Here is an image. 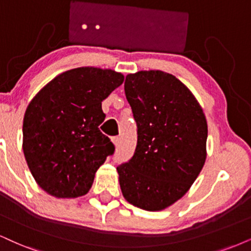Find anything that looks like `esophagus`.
Wrapping results in <instances>:
<instances>
[{
    "instance_id": "esophagus-1",
    "label": "esophagus",
    "mask_w": 251,
    "mask_h": 251,
    "mask_svg": "<svg viewBox=\"0 0 251 251\" xmlns=\"http://www.w3.org/2000/svg\"><path fill=\"white\" fill-rule=\"evenodd\" d=\"M111 141H113V143L115 144L116 147L120 144V137H119V136H115V137H113V138H111Z\"/></svg>"
}]
</instances>
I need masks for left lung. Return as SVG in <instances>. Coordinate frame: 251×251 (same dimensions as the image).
<instances>
[{
    "label": "left lung",
    "mask_w": 251,
    "mask_h": 251,
    "mask_svg": "<svg viewBox=\"0 0 251 251\" xmlns=\"http://www.w3.org/2000/svg\"><path fill=\"white\" fill-rule=\"evenodd\" d=\"M125 92L137 144L117 166L121 191L131 205L162 211L186 193L205 164V114L190 89L163 71L128 74Z\"/></svg>",
    "instance_id": "8db88e82"
}]
</instances>
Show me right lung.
Masks as SVG:
<instances>
[{
    "mask_svg": "<svg viewBox=\"0 0 251 251\" xmlns=\"http://www.w3.org/2000/svg\"><path fill=\"white\" fill-rule=\"evenodd\" d=\"M111 70L79 67L51 80L32 99L23 120V151L37 184L55 198H76L115 145L99 126L102 101L122 85Z\"/></svg>",
    "mask_w": 251,
    "mask_h": 251,
    "instance_id": "1",
    "label": "right lung"
}]
</instances>
